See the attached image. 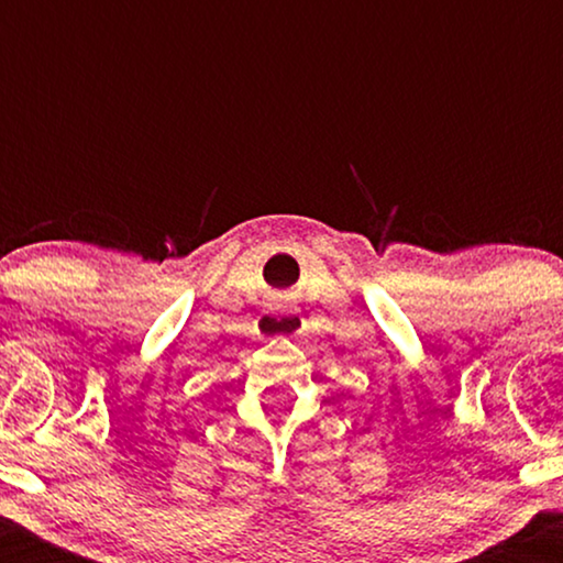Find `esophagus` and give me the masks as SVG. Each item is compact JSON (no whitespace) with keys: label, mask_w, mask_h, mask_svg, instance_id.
Listing matches in <instances>:
<instances>
[{"label":"esophagus","mask_w":563,"mask_h":563,"mask_svg":"<svg viewBox=\"0 0 563 563\" xmlns=\"http://www.w3.org/2000/svg\"><path fill=\"white\" fill-rule=\"evenodd\" d=\"M303 318L299 312H280V314H264L260 328L262 335H299Z\"/></svg>","instance_id":"obj_1"}]
</instances>
